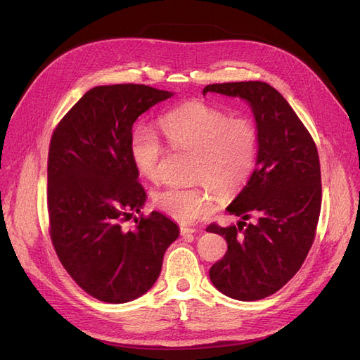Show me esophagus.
<instances>
[{
  "instance_id": "34e87169",
  "label": "esophagus",
  "mask_w": 360,
  "mask_h": 360,
  "mask_svg": "<svg viewBox=\"0 0 360 360\" xmlns=\"http://www.w3.org/2000/svg\"><path fill=\"white\" fill-rule=\"evenodd\" d=\"M193 233H197L195 228H189V226H184V225L180 226V234L181 236H188V234H193Z\"/></svg>"
}]
</instances>
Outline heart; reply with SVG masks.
<instances>
[{"label": "heart", "mask_w": 360, "mask_h": 360, "mask_svg": "<svg viewBox=\"0 0 360 360\" xmlns=\"http://www.w3.org/2000/svg\"><path fill=\"white\" fill-rule=\"evenodd\" d=\"M163 135L174 148L193 151L192 179L188 188L168 186L153 193L160 212L180 222H195L213 210L216 193L240 189L252 176L259 150L258 127L248 117H230L202 102H191L160 118ZM130 158L141 176L156 181L160 176L163 146L158 134L146 124L130 136Z\"/></svg>", "instance_id": "heart-1"}]
</instances>
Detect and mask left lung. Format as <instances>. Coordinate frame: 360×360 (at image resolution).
<instances>
[{"mask_svg":"<svg viewBox=\"0 0 360 360\" xmlns=\"http://www.w3.org/2000/svg\"><path fill=\"white\" fill-rule=\"evenodd\" d=\"M248 101L257 122L259 150L243 191L228 205L237 225L210 224L228 250L209 271L225 296L252 302L276 292L297 274L314 243L321 210L317 146L290 103L261 81L210 84L205 93ZM254 217L256 221H245Z\"/></svg>","mask_w":360,"mask_h":360,"instance_id":"1","label":"left lung"}]
</instances>
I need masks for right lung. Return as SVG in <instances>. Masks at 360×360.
<instances>
[{
  "instance_id": "add662e5",
  "label": "right lung",
  "mask_w": 360,
  "mask_h": 360,
  "mask_svg": "<svg viewBox=\"0 0 360 360\" xmlns=\"http://www.w3.org/2000/svg\"><path fill=\"white\" fill-rule=\"evenodd\" d=\"M172 93L143 84L86 91L53 130L48 153L49 236L63 267L90 296L126 303L159 278L179 226L141 213L146 191L130 158L136 118ZM134 212L132 229L122 224Z\"/></svg>"
}]
</instances>
